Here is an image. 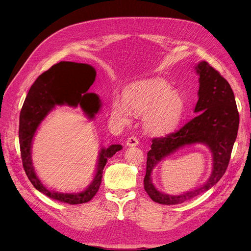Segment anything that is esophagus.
I'll list each match as a JSON object with an SVG mask.
<instances>
[{
	"mask_svg": "<svg viewBox=\"0 0 251 251\" xmlns=\"http://www.w3.org/2000/svg\"><path fill=\"white\" fill-rule=\"evenodd\" d=\"M126 143H127V146H129V147H135L138 144V139H137L136 136H130L129 138H127Z\"/></svg>",
	"mask_w": 251,
	"mask_h": 251,
	"instance_id": "34e87169",
	"label": "esophagus"
}]
</instances>
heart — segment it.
Here are the masks:
<instances>
[{
    "mask_svg": "<svg viewBox=\"0 0 251 251\" xmlns=\"http://www.w3.org/2000/svg\"><path fill=\"white\" fill-rule=\"evenodd\" d=\"M184 102L176 91L161 79H148L131 85L124 92V100H115L111 116L114 120L129 123L131 113L142 116L144 127L151 134L171 132L180 123Z\"/></svg>",
    "mask_w": 251,
    "mask_h": 251,
    "instance_id": "1",
    "label": "heart"
}]
</instances>
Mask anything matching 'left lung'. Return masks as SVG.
I'll list each match as a JSON object with an SVG mask.
<instances>
[{"label":"left lung","instance_id":"8db88e82","mask_svg":"<svg viewBox=\"0 0 251 251\" xmlns=\"http://www.w3.org/2000/svg\"><path fill=\"white\" fill-rule=\"evenodd\" d=\"M196 71L200 74V99L194 112L200 114L175 132L153 137L148 152L144 190L160 204H180L212 188L226 172L238 132L239 113L229 82L205 61L197 65ZM196 142L206 144L213 152L214 170L209 181L201 189L178 197L157 192L150 180L153 167L181 146Z\"/></svg>","mask_w":251,"mask_h":251}]
</instances>
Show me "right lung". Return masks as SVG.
Here are the masks:
<instances>
[{"label": "right lung", "mask_w": 251, "mask_h": 251, "mask_svg": "<svg viewBox=\"0 0 251 251\" xmlns=\"http://www.w3.org/2000/svg\"><path fill=\"white\" fill-rule=\"evenodd\" d=\"M96 75L95 68L87 64L57 63L36 78L22 105L19 119V144L23 169L32 185L50 200L68 204H80L91 201L100 189L102 170L108 159L122 150L120 144H113L107 150H101L94 181L85 191L78 194L51 192L43 185L34 173L30 149L39 123L56 104L66 103L73 107L79 104L88 117H94L100 110V101L97 95L86 94V91L95 82Z\"/></svg>", "instance_id": "1"}]
</instances>
